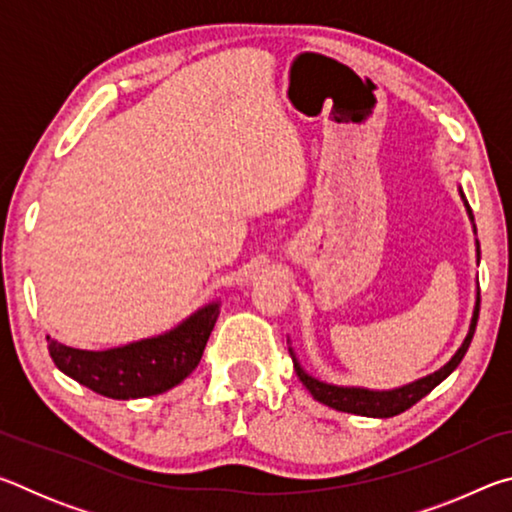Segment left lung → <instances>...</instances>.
Here are the masks:
<instances>
[{
    "instance_id": "obj_1",
    "label": "left lung",
    "mask_w": 512,
    "mask_h": 512,
    "mask_svg": "<svg viewBox=\"0 0 512 512\" xmlns=\"http://www.w3.org/2000/svg\"><path fill=\"white\" fill-rule=\"evenodd\" d=\"M458 194L463 198V205H465V212L470 216L472 221V230L476 235V225H474V214L470 210V203H467V198L463 194V189L458 187ZM476 244V264L481 262V246H479V239H474ZM481 293H479V280H476V296H474V309H472V318H470V327H467V334L461 343V348H458L452 359H449L445 366H440L438 370H433L431 375H424L415 381H409V384L404 386H397V388H384V391H379V388H366V386H339V384H329V381L318 379L314 375H309V372L302 368V363L298 361V354L296 350L291 348V339L287 336V343H289V354H291V361H293V370H296L298 379L302 381V386L307 388L311 393L314 400H318L320 404L329 406V409H336V411H343V413H354V415H366V418H393V415H400L406 409H411L415 402H420L424 395H429L433 388H436L440 381H445L452 372L458 368V363L463 361L467 348H470L472 343V336H474V329H476V320H479V302H481Z\"/></svg>"
}]
</instances>
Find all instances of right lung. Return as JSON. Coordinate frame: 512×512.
Listing matches in <instances>:
<instances>
[{"instance_id":"add662e5","label":"right lung","mask_w":512,"mask_h":512,"mask_svg":"<svg viewBox=\"0 0 512 512\" xmlns=\"http://www.w3.org/2000/svg\"><path fill=\"white\" fill-rule=\"evenodd\" d=\"M219 311L221 298L210 300L167 332L108 350L69 348L47 336L49 354L60 372L103 397L137 400L160 395L192 375Z\"/></svg>"}]
</instances>
